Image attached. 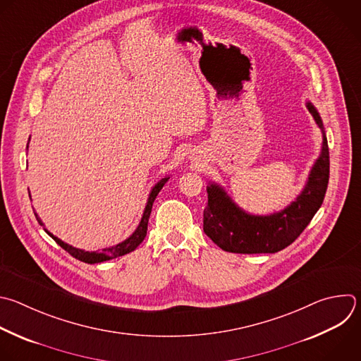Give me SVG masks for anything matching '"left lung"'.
Listing matches in <instances>:
<instances>
[{
	"label": "left lung",
	"instance_id": "1",
	"mask_svg": "<svg viewBox=\"0 0 361 361\" xmlns=\"http://www.w3.org/2000/svg\"><path fill=\"white\" fill-rule=\"evenodd\" d=\"M316 125L323 133L322 152L313 164L303 191L286 208L271 215H252L239 208L222 187H207L204 232L221 250L233 254H275L289 247L320 208L329 184V146L322 118L307 102Z\"/></svg>",
	"mask_w": 361,
	"mask_h": 361
}]
</instances>
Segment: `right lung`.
I'll use <instances>...</instances> for the list:
<instances>
[{
  "label": "right lung",
  "mask_w": 361,
  "mask_h": 361,
  "mask_svg": "<svg viewBox=\"0 0 361 361\" xmlns=\"http://www.w3.org/2000/svg\"><path fill=\"white\" fill-rule=\"evenodd\" d=\"M170 177H164L161 178L150 191L149 194V200H147V204H146V208H145V212H143V216L140 219V224L139 226L136 228V231L129 236L126 238L123 243H120L114 247H109V248H104L102 252H89V251H83V250H78V248H73L72 245H68L65 244L63 241H61L59 238H56L55 235H52L49 231H47V233L54 239V241L61 247L63 248L66 252H69L73 258L85 262V264H99V262H104V261H109V259H113V258H117V257H123L132 251H135L142 243L143 239L146 238V233H147V224H149V218H150V214H152V207H153V202L157 197V194L160 192V190L163 188V185L169 181ZM35 214V218L37 221L44 226V222L41 221V218L38 216V214L34 211Z\"/></svg>",
  "instance_id": "add662e5"
}]
</instances>
